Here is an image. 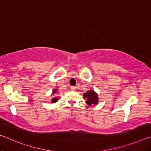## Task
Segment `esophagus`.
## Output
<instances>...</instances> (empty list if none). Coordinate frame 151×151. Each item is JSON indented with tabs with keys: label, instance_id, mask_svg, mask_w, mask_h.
<instances>
[{
	"label": "esophagus",
	"instance_id": "1",
	"mask_svg": "<svg viewBox=\"0 0 151 151\" xmlns=\"http://www.w3.org/2000/svg\"><path fill=\"white\" fill-rule=\"evenodd\" d=\"M70 88H71V89H72V90H75V89H76V87H75V86H71V87H70Z\"/></svg>",
	"mask_w": 151,
	"mask_h": 151
}]
</instances>
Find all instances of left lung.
Segmentation results:
<instances>
[{
    "mask_svg": "<svg viewBox=\"0 0 151 151\" xmlns=\"http://www.w3.org/2000/svg\"><path fill=\"white\" fill-rule=\"evenodd\" d=\"M84 98H86L87 101H86V103H87L88 105L91 106L92 104H97L99 102V98L97 94L93 90H89L86 93L83 94Z\"/></svg>",
    "mask_w": 151,
    "mask_h": 151,
    "instance_id": "obj_1",
    "label": "left lung"
}]
</instances>
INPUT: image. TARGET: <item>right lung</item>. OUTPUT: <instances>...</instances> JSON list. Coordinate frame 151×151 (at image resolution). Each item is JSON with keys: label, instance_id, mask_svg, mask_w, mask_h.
<instances>
[{"label": "right lung", "instance_id": "add662e5", "mask_svg": "<svg viewBox=\"0 0 151 151\" xmlns=\"http://www.w3.org/2000/svg\"><path fill=\"white\" fill-rule=\"evenodd\" d=\"M57 89H54L52 91V94H55L56 93H57ZM58 100V98H56L55 97V98H53L52 100H51V103H56V102H57Z\"/></svg>", "mask_w": 151, "mask_h": 151}]
</instances>
